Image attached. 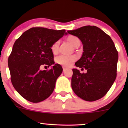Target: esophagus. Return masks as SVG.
<instances>
[{
	"mask_svg": "<svg viewBox=\"0 0 128 128\" xmlns=\"http://www.w3.org/2000/svg\"><path fill=\"white\" fill-rule=\"evenodd\" d=\"M62 68H63V71H65V70H66V67H62Z\"/></svg>",
	"mask_w": 128,
	"mask_h": 128,
	"instance_id": "esophagus-1",
	"label": "esophagus"
}]
</instances>
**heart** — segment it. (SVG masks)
<instances>
[{
  "label": "heart",
  "mask_w": 128,
  "mask_h": 128,
  "mask_svg": "<svg viewBox=\"0 0 128 128\" xmlns=\"http://www.w3.org/2000/svg\"><path fill=\"white\" fill-rule=\"evenodd\" d=\"M67 41L69 42V43L71 44L73 47H75L78 44L80 43V40L78 38L76 37L75 36H70L67 37ZM60 45V41H57L53 44L52 47H51V50L52 52L54 54H55L58 52V48H59ZM76 57L74 55L72 56H60L58 57L56 61L58 64H61L63 66L65 67H68V66H71L73 62L76 61Z\"/></svg>",
  "instance_id": "obj_1"
}]
</instances>
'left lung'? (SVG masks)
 <instances>
[{
    "label": "left lung",
    "instance_id": "1",
    "mask_svg": "<svg viewBox=\"0 0 128 128\" xmlns=\"http://www.w3.org/2000/svg\"><path fill=\"white\" fill-rule=\"evenodd\" d=\"M83 44L81 58L75 62L86 73L73 69L72 88L83 100L95 101L104 97L115 81L118 55L111 37L95 26H86L68 30ZM84 69V68H82Z\"/></svg>",
    "mask_w": 128,
    "mask_h": 128
}]
</instances>
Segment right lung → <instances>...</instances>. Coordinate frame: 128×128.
Listing matches in <instances>:
<instances>
[{
    "label": "right lung",
    "mask_w": 128,
    "mask_h": 128,
    "mask_svg": "<svg viewBox=\"0 0 128 128\" xmlns=\"http://www.w3.org/2000/svg\"><path fill=\"white\" fill-rule=\"evenodd\" d=\"M67 34L64 29L32 28L16 40L8 58V67L13 86L27 100L42 102L54 92L62 68L54 64L51 47ZM42 65L52 68L42 70Z\"/></svg>",
    "instance_id": "obj_1"
}]
</instances>
